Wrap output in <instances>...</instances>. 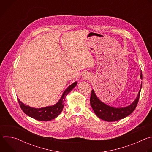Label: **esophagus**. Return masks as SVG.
Listing matches in <instances>:
<instances>
[{
  "label": "esophagus",
  "mask_w": 152,
  "mask_h": 152,
  "mask_svg": "<svg viewBox=\"0 0 152 152\" xmlns=\"http://www.w3.org/2000/svg\"><path fill=\"white\" fill-rule=\"evenodd\" d=\"M87 77H88V76H84V78H85V79H87Z\"/></svg>",
  "instance_id": "34e87169"
}]
</instances>
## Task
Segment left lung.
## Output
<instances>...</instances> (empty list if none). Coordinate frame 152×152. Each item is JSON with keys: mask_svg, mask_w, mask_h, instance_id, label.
<instances>
[{"mask_svg": "<svg viewBox=\"0 0 152 152\" xmlns=\"http://www.w3.org/2000/svg\"><path fill=\"white\" fill-rule=\"evenodd\" d=\"M140 77L142 79V72L141 73ZM141 87L142 83L138 96L131 104L124 107L119 108L113 107L104 104L97 98L94 90H92L90 100L91 106L96 115L102 120L106 121H115L121 120L129 115L135 110L140 99Z\"/></svg>", "mask_w": 152, "mask_h": 152, "instance_id": "1", "label": "left lung"}]
</instances>
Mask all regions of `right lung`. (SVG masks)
<instances>
[{
  "instance_id": "right-lung-1",
  "label": "right lung",
  "mask_w": 152,
  "mask_h": 152,
  "mask_svg": "<svg viewBox=\"0 0 152 152\" xmlns=\"http://www.w3.org/2000/svg\"><path fill=\"white\" fill-rule=\"evenodd\" d=\"M77 82H74L65 90L62 94L60 100L55 105L52 106H47L42 108H34L28 106H26L18 99L17 100L22 111L28 116L37 120L38 121H50L57 117L62 112L64 106V102L66 96L75 87Z\"/></svg>"
}]
</instances>
